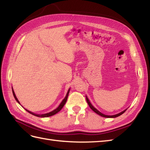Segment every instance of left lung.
<instances>
[{"instance_id": "1", "label": "left lung", "mask_w": 150, "mask_h": 150, "mask_svg": "<svg viewBox=\"0 0 150 150\" xmlns=\"http://www.w3.org/2000/svg\"><path fill=\"white\" fill-rule=\"evenodd\" d=\"M86 101H87V103H88V105H89V106H90V108H91V109L92 110H93V111H94V112H95L96 113H97L98 115H100V116H102V117H106V118H115V117H119V116L123 114V113L126 111V110H124V111H121V112L119 113L116 114V115H104V114H103V113H102L101 112H100L99 111L97 110L95 107H93V106H92V104L90 103V100H89L88 98L86 96Z\"/></svg>"}]
</instances>
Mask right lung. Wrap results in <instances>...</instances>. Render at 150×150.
Listing matches in <instances>:
<instances>
[{
	"mask_svg": "<svg viewBox=\"0 0 150 150\" xmlns=\"http://www.w3.org/2000/svg\"><path fill=\"white\" fill-rule=\"evenodd\" d=\"M69 90H70V89H69V90H68V92H67V94H66V95L65 98H64V99L62 100V101L61 102V103L60 104V105H59V106H58V108H57L55 110H53L52 111H51V112H50V113H45V114L40 115V114H36V113H34L31 112V111H29V110H26V109H25V108H24V109L28 111V112H29L30 113L33 115H35V116H36V117H50V116L54 115L56 114V113H57L59 112V111H60V110H61V109H62V108H63V106H64L65 103H66V100H67V99H68V95H69ZM12 92H13V96H14V97H15V100H17V103H18V104H20V103H19L18 100L17 99V97H16V95H15V92H14L13 90V88H12Z\"/></svg>",
	"mask_w": 150,
	"mask_h": 150,
	"instance_id": "1",
	"label": "right lung"
}]
</instances>
